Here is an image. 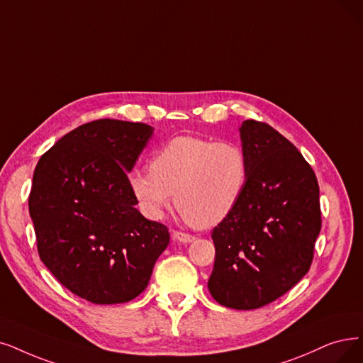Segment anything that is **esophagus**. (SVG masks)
<instances>
[{
  "mask_svg": "<svg viewBox=\"0 0 363 363\" xmlns=\"http://www.w3.org/2000/svg\"><path fill=\"white\" fill-rule=\"evenodd\" d=\"M171 235H172L174 240H177V241H180V242H192V241L195 240L194 235L186 234V232H182V230H174Z\"/></svg>",
  "mask_w": 363,
  "mask_h": 363,
  "instance_id": "obj_1",
  "label": "esophagus"
}]
</instances>
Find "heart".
I'll list each match as a JSON object with an SVG mask.
<instances>
[{
    "mask_svg": "<svg viewBox=\"0 0 363 363\" xmlns=\"http://www.w3.org/2000/svg\"><path fill=\"white\" fill-rule=\"evenodd\" d=\"M150 171H134L129 191L149 219H161L174 202L196 229L219 225L235 210L250 176L249 156L234 141L183 135L169 140L150 161Z\"/></svg>",
    "mask_w": 363,
    "mask_h": 363,
    "instance_id": "1",
    "label": "heart"
}]
</instances>
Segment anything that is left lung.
Masks as SVG:
<instances>
[{"label":"left lung","mask_w":363,"mask_h":363,"mask_svg":"<svg viewBox=\"0 0 363 363\" xmlns=\"http://www.w3.org/2000/svg\"><path fill=\"white\" fill-rule=\"evenodd\" d=\"M250 176L235 210L217 225L208 291L220 306L255 310L306 275L322 229L318 183L310 164L272 126L244 121Z\"/></svg>","instance_id":"1"}]
</instances>
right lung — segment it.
Returning <instances> with one entry per match:
<instances>
[{"label":"right lung","instance_id":"1","mask_svg":"<svg viewBox=\"0 0 363 363\" xmlns=\"http://www.w3.org/2000/svg\"><path fill=\"white\" fill-rule=\"evenodd\" d=\"M152 134L141 122L94 121L65 134L35 167L28 207L40 259L89 302L137 298L169 242L168 228L135 208L128 186Z\"/></svg>","mask_w":363,"mask_h":363}]
</instances>
